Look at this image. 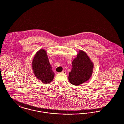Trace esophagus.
Masks as SVG:
<instances>
[{
	"instance_id": "1",
	"label": "esophagus",
	"mask_w": 124,
	"mask_h": 124,
	"mask_svg": "<svg viewBox=\"0 0 124 124\" xmlns=\"http://www.w3.org/2000/svg\"><path fill=\"white\" fill-rule=\"evenodd\" d=\"M62 73H64V74H66V71H65V70H63V71H62Z\"/></svg>"
}]
</instances>
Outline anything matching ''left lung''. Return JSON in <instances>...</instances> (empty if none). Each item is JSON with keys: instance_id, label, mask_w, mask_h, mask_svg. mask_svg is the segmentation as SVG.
<instances>
[{"instance_id": "8db88e82", "label": "left lung", "mask_w": 124, "mask_h": 124, "mask_svg": "<svg viewBox=\"0 0 124 124\" xmlns=\"http://www.w3.org/2000/svg\"><path fill=\"white\" fill-rule=\"evenodd\" d=\"M93 67V63L87 54L79 51L72 62V68L68 77L70 82L73 85H78L86 82L92 74Z\"/></svg>"}]
</instances>
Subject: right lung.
I'll return each mask as SVG.
<instances>
[{"mask_svg":"<svg viewBox=\"0 0 124 124\" xmlns=\"http://www.w3.org/2000/svg\"><path fill=\"white\" fill-rule=\"evenodd\" d=\"M32 64L33 73L39 80L45 84H49L53 80L54 73L45 50L41 49L36 53Z\"/></svg>","mask_w":124,"mask_h":124,"instance_id":"obj_1","label":"right lung"}]
</instances>
